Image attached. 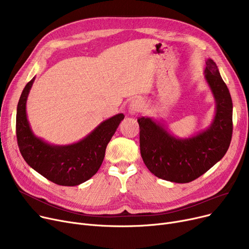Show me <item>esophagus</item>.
I'll return each instance as SVG.
<instances>
[{"label":"esophagus","instance_id":"1","mask_svg":"<svg viewBox=\"0 0 249 249\" xmlns=\"http://www.w3.org/2000/svg\"><path fill=\"white\" fill-rule=\"evenodd\" d=\"M144 108H145V105H144V102H142L141 100L139 99H136V100H133L131 102V104H130V112L131 113H140V112H143L144 111Z\"/></svg>","mask_w":249,"mask_h":249}]
</instances>
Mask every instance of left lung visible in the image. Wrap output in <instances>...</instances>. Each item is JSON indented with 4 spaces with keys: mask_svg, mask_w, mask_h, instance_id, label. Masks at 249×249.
Wrapping results in <instances>:
<instances>
[{
    "mask_svg": "<svg viewBox=\"0 0 249 249\" xmlns=\"http://www.w3.org/2000/svg\"><path fill=\"white\" fill-rule=\"evenodd\" d=\"M205 72L217 104L215 119L206 131L178 139L150 118L137 119L142 160L155 177L179 184L190 182L208 172L229 148L233 132L229 89L212 59L206 61Z\"/></svg>",
    "mask_w": 249,
    "mask_h": 249,
    "instance_id": "left-lung-1",
    "label": "left lung"
}]
</instances>
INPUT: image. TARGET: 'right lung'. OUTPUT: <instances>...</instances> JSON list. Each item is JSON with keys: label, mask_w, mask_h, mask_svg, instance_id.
<instances>
[{"label": "right lung", "mask_w": 249, "mask_h": 249, "mask_svg": "<svg viewBox=\"0 0 249 249\" xmlns=\"http://www.w3.org/2000/svg\"><path fill=\"white\" fill-rule=\"evenodd\" d=\"M34 78L25 86L17 106L16 136L25 161L37 173L59 186H77L99 171L105 151L124 119L118 114L101 123L85 139L72 145L52 146L36 138L26 117V100Z\"/></svg>", "instance_id": "right-lung-1"}]
</instances>
